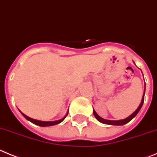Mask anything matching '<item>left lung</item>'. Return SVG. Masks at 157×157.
<instances>
[{"label": "left lung", "instance_id": "obj_1", "mask_svg": "<svg viewBox=\"0 0 157 157\" xmlns=\"http://www.w3.org/2000/svg\"><path fill=\"white\" fill-rule=\"evenodd\" d=\"M144 95H145V93H144L143 94V97H142V101H141V104L139 105V106H138V108L136 110H135V112L131 114L130 117H128V118H126V119L124 120H120V121H109V120H105L103 119V118H101V117H100L98 115V114L96 113V112L94 111V110H93V113H94V117H95V118L97 120H98L99 122L102 123V124H111V125H124V124H127V123H128L129 121H131V120L133 119L134 117H135V116L138 114V113L139 112V110L141 109V108H142V105H143V102H144Z\"/></svg>", "mask_w": 157, "mask_h": 157}]
</instances>
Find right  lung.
Masks as SVG:
<instances>
[{"label":"right lung","mask_w":157,"mask_h":157,"mask_svg":"<svg viewBox=\"0 0 157 157\" xmlns=\"http://www.w3.org/2000/svg\"><path fill=\"white\" fill-rule=\"evenodd\" d=\"M68 113H69V111L67 112L66 115L64 117H63V119L59 120V121H37V120L32 119V118L27 117V116L25 115V114H23V113H22V114L23 115V117H25L26 120L29 121L30 122L33 123V124H36V125H38V126H40V127H48V126H53V125H56V124H59V123L63 122V121H64L65 118L66 117V116L68 115Z\"/></svg>","instance_id":"1"}]
</instances>
